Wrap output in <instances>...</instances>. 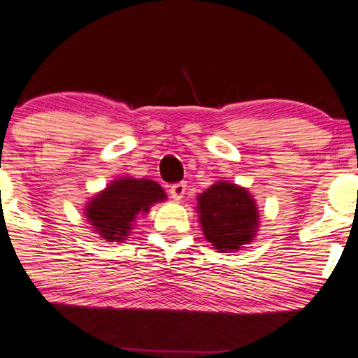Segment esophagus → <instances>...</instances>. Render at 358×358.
Returning a JSON list of instances; mask_svg holds the SVG:
<instances>
[{
  "instance_id": "obj_1",
  "label": "esophagus",
  "mask_w": 358,
  "mask_h": 358,
  "mask_svg": "<svg viewBox=\"0 0 358 358\" xmlns=\"http://www.w3.org/2000/svg\"><path fill=\"white\" fill-rule=\"evenodd\" d=\"M169 191H170V196H172L175 201H180L185 196L186 183H185V181H178V183H175V185L170 186Z\"/></svg>"
}]
</instances>
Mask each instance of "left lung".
Listing matches in <instances>:
<instances>
[{"label":"left lung","instance_id":"left-lung-1","mask_svg":"<svg viewBox=\"0 0 358 358\" xmlns=\"http://www.w3.org/2000/svg\"><path fill=\"white\" fill-rule=\"evenodd\" d=\"M198 210L204 236L220 253H234L255 238L258 208L240 186L217 181L198 196Z\"/></svg>","mask_w":358,"mask_h":358}]
</instances>
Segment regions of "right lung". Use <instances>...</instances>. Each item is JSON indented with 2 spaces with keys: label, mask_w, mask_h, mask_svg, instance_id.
Instances as JSON below:
<instances>
[{
  "label": "right lung",
  "mask_w": 358,
  "mask_h": 358,
  "mask_svg": "<svg viewBox=\"0 0 358 358\" xmlns=\"http://www.w3.org/2000/svg\"><path fill=\"white\" fill-rule=\"evenodd\" d=\"M165 191L152 180L122 178L95 196L85 208L92 229L107 241H122L129 234L136 215L165 199Z\"/></svg>",
  "instance_id": "1"
}]
</instances>
